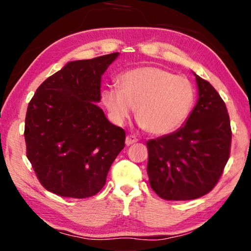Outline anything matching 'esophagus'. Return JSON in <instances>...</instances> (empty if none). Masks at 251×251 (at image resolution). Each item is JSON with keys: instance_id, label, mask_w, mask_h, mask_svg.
<instances>
[{"instance_id": "34e87169", "label": "esophagus", "mask_w": 251, "mask_h": 251, "mask_svg": "<svg viewBox=\"0 0 251 251\" xmlns=\"http://www.w3.org/2000/svg\"><path fill=\"white\" fill-rule=\"evenodd\" d=\"M126 145L127 146H129V145H131V144H135V143H137L138 142V139H137V137H136V136H134V135H128L126 137Z\"/></svg>"}]
</instances>
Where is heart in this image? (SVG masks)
Returning <instances> with one entry per match:
<instances>
[{
  "label": "heart",
  "mask_w": 251,
  "mask_h": 251,
  "mask_svg": "<svg viewBox=\"0 0 251 251\" xmlns=\"http://www.w3.org/2000/svg\"><path fill=\"white\" fill-rule=\"evenodd\" d=\"M120 87L108 86L101 100L118 125L136 117L151 134L167 135L179 128L192 113L196 99L194 85L160 67L144 66L127 71L118 77Z\"/></svg>",
  "instance_id": "heart-1"
}]
</instances>
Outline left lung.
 I'll return each mask as SVG.
<instances>
[{
	"instance_id": "left-lung-1",
	"label": "left lung",
	"mask_w": 251,
	"mask_h": 251,
	"mask_svg": "<svg viewBox=\"0 0 251 251\" xmlns=\"http://www.w3.org/2000/svg\"><path fill=\"white\" fill-rule=\"evenodd\" d=\"M198 100L186 124L147 142L152 190L166 201H190L217 184L230 155L231 128L222 97L198 75Z\"/></svg>"
}]
</instances>
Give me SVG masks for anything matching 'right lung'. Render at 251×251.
Masks as SVG:
<instances>
[{"mask_svg":"<svg viewBox=\"0 0 251 251\" xmlns=\"http://www.w3.org/2000/svg\"><path fill=\"white\" fill-rule=\"evenodd\" d=\"M118 55L69 62L40 85L28 103L26 156L49 192L79 199L94 196L125 147V130L96 105L101 75Z\"/></svg>","mask_w":251,"mask_h":251,"instance_id":"obj_1","label":"right lung"}]
</instances>
